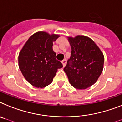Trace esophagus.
<instances>
[{"label":"esophagus","mask_w":122,"mask_h":122,"mask_svg":"<svg viewBox=\"0 0 122 122\" xmlns=\"http://www.w3.org/2000/svg\"><path fill=\"white\" fill-rule=\"evenodd\" d=\"M62 64H63V67L66 66V59H63V61H62Z\"/></svg>","instance_id":"34e87169"}]
</instances>
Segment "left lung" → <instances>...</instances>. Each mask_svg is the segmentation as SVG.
<instances>
[{
    "instance_id": "obj_1",
    "label": "left lung",
    "mask_w": 122,
    "mask_h": 122,
    "mask_svg": "<svg viewBox=\"0 0 122 122\" xmlns=\"http://www.w3.org/2000/svg\"><path fill=\"white\" fill-rule=\"evenodd\" d=\"M71 54L64 68L72 86L86 89L96 83L104 68V56L95 42L83 35L68 37Z\"/></svg>"
}]
</instances>
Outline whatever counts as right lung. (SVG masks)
Wrapping results in <instances>:
<instances>
[{
	"label": "right lung",
	"instance_id": "right-lung-1",
	"mask_svg": "<svg viewBox=\"0 0 122 122\" xmlns=\"http://www.w3.org/2000/svg\"><path fill=\"white\" fill-rule=\"evenodd\" d=\"M58 37V35L38 31L28 38L19 53V68L25 79L34 87L48 86L58 69L63 67L53 50V43Z\"/></svg>",
	"mask_w": 122,
	"mask_h": 122
}]
</instances>
